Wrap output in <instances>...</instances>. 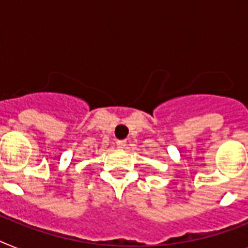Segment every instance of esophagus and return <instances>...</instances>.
Wrapping results in <instances>:
<instances>
[{
  "mask_svg": "<svg viewBox=\"0 0 248 248\" xmlns=\"http://www.w3.org/2000/svg\"><path fill=\"white\" fill-rule=\"evenodd\" d=\"M126 140H117L116 141V145H117V147H120V149H122V147L126 146Z\"/></svg>",
  "mask_w": 248,
  "mask_h": 248,
  "instance_id": "obj_1",
  "label": "esophagus"
}]
</instances>
